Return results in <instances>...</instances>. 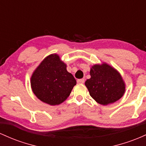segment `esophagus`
<instances>
[{
	"mask_svg": "<svg viewBox=\"0 0 146 146\" xmlns=\"http://www.w3.org/2000/svg\"><path fill=\"white\" fill-rule=\"evenodd\" d=\"M84 82H85V80L83 79V78H81V79L77 80V83H79V84H83V83H84Z\"/></svg>",
	"mask_w": 146,
	"mask_h": 146,
	"instance_id": "esophagus-1",
	"label": "esophagus"
}]
</instances>
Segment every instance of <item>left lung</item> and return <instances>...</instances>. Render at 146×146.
<instances>
[{
	"instance_id": "left-lung-1",
	"label": "left lung",
	"mask_w": 146,
	"mask_h": 146,
	"mask_svg": "<svg viewBox=\"0 0 146 146\" xmlns=\"http://www.w3.org/2000/svg\"><path fill=\"white\" fill-rule=\"evenodd\" d=\"M91 78L85 85L90 95L98 104L107 106L122 97L125 85L117 70L107 63L94 65L90 69Z\"/></svg>"
}]
</instances>
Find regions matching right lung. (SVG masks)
<instances>
[{
    "label": "right lung",
    "mask_w": 146,
    "mask_h": 146,
    "mask_svg": "<svg viewBox=\"0 0 146 146\" xmlns=\"http://www.w3.org/2000/svg\"><path fill=\"white\" fill-rule=\"evenodd\" d=\"M66 68L56 54L42 60L34 70L30 81L38 99L50 106L59 105L67 99L76 81Z\"/></svg>",
    "instance_id": "add662e5"
}]
</instances>
